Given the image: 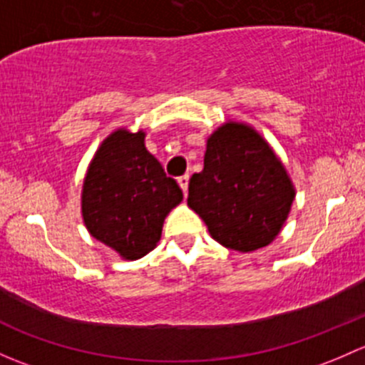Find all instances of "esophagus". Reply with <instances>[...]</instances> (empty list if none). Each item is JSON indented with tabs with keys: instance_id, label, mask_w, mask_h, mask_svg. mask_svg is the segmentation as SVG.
<instances>
[{
	"instance_id": "34e87169",
	"label": "esophagus",
	"mask_w": 365,
	"mask_h": 365,
	"mask_svg": "<svg viewBox=\"0 0 365 365\" xmlns=\"http://www.w3.org/2000/svg\"><path fill=\"white\" fill-rule=\"evenodd\" d=\"M178 182H179V186H181L182 193L187 195V184H190V175H181V178L178 179Z\"/></svg>"
}]
</instances>
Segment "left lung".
Instances as JSON below:
<instances>
[{
    "mask_svg": "<svg viewBox=\"0 0 365 365\" xmlns=\"http://www.w3.org/2000/svg\"><path fill=\"white\" fill-rule=\"evenodd\" d=\"M187 205L228 250L269 246L283 228L295 187L267 140L244 123L228 121L207 138L204 170L193 174Z\"/></svg>",
    "mask_w": 365,
    "mask_h": 365,
    "instance_id": "obj_1",
    "label": "left lung"
}]
</instances>
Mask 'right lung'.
Wrapping results in <instances>:
<instances>
[{"instance_id":"obj_1","label":"right lung","mask_w":365,"mask_h":365,"mask_svg":"<svg viewBox=\"0 0 365 365\" xmlns=\"http://www.w3.org/2000/svg\"><path fill=\"white\" fill-rule=\"evenodd\" d=\"M145 133L112 131L91 160L82 186V217L89 234L125 260L156 247L167 214L182 191L145 149Z\"/></svg>"}]
</instances>
